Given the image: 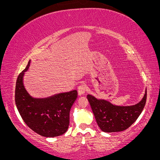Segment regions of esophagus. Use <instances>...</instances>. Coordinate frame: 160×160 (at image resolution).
<instances>
[{
    "label": "esophagus",
    "mask_w": 160,
    "mask_h": 160,
    "mask_svg": "<svg viewBox=\"0 0 160 160\" xmlns=\"http://www.w3.org/2000/svg\"><path fill=\"white\" fill-rule=\"evenodd\" d=\"M88 89V87H87V84H84V83H82V84H80L78 87V93L79 95H82L86 92Z\"/></svg>",
    "instance_id": "obj_1"
}]
</instances>
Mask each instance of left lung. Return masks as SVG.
Masks as SVG:
<instances>
[{"label": "left lung", "mask_w": 160, "mask_h": 160, "mask_svg": "<svg viewBox=\"0 0 160 160\" xmlns=\"http://www.w3.org/2000/svg\"><path fill=\"white\" fill-rule=\"evenodd\" d=\"M146 97V90L141 101L130 106H114L110 102L97 99L90 95H87V99L101 130L105 132H115L127 130L136 121L145 106Z\"/></svg>", "instance_id": "obj_1"}]
</instances>
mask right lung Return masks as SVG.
Masks as SVG:
<instances>
[{"mask_svg": "<svg viewBox=\"0 0 160 160\" xmlns=\"http://www.w3.org/2000/svg\"><path fill=\"white\" fill-rule=\"evenodd\" d=\"M19 73L15 88V102L25 123L35 132L43 137L63 135L69 126L70 111L78 97L76 90L60 93L52 97L37 99L30 96L23 85V76L29 68Z\"/></svg>", "mask_w": 160, "mask_h": 160, "instance_id": "1", "label": "right lung"}]
</instances>
